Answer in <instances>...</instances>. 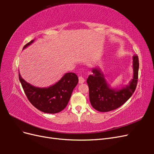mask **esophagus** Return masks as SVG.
Here are the masks:
<instances>
[{"label": "esophagus", "instance_id": "34e87169", "mask_svg": "<svg viewBox=\"0 0 154 154\" xmlns=\"http://www.w3.org/2000/svg\"><path fill=\"white\" fill-rule=\"evenodd\" d=\"M85 82V79L82 76L79 77V83H83Z\"/></svg>", "mask_w": 154, "mask_h": 154}]
</instances>
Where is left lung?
Listing matches in <instances>:
<instances>
[{
  "instance_id": "left-lung-1",
  "label": "left lung",
  "mask_w": 154,
  "mask_h": 154,
  "mask_svg": "<svg viewBox=\"0 0 154 154\" xmlns=\"http://www.w3.org/2000/svg\"><path fill=\"white\" fill-rule=\"evenodd\" d=\"M139 66L138 57L135 54L133 57V79L129 83V85L117 91L109 88L100 69H92L93 74L88 77L87 83L89 90V99L93 108L100 112H109L123 105L136 90Z\"/></svg>"
}]
</instances>
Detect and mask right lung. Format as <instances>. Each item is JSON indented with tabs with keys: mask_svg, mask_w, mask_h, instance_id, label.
Wrapping results in <instances>:
<instances>
[{
	"mask_svg": "<svg viewBox=\"0 0 154 154\" xmlns=\"http://www.w3.org/2000/svg\"><path fill=\"white\" fill-rule=\"evenodd\" d=\"M32 40L23 49L33 42ZM18 78L27 99L35 108L45 113L56 114L63 110L67 105L73 89L78 82L74 72L66 73L61 80L48 88H38L30 85L18 72Z\"/></svg>",
	"mask_w": 154,
	"mask_h": 154,
	"instance_id": "add662e5",
	"label": "right lung"
}]
</instances>
